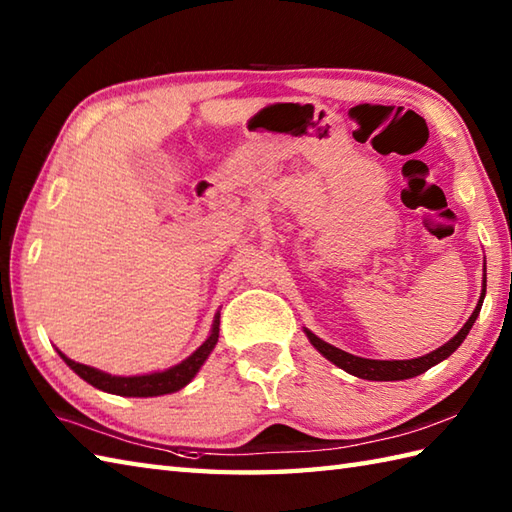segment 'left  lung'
<instances>
[{
  "instance_id": "left-lung-1",
  "label": "left lung",
  "mask_w": 512,
  "mask_h": 512,
  "mask_svg": "<svg viewBox=\"0 0 512 512\" xmlns=\"http://www.w3.org/2000/svg\"><path fill=\"white\" fill-rule=\"evenodd\" d=\"M486 297V268H484V279H482V295L480 301H477V306L473 310V314L466 321L460 332L444 343L438 350H433L424 356L418 358H409V361H376V358H363V356H354L350 352H343L339 347H334L330 343H325L323 339H319L317 334L310 332L308 328H303L306 332L308 341L314 345V350H317L321 356L328 358L330 363H334L336 367L345 369L347 374H352L356 378H365V380H407L413 376H420L431 369L433 365L442 363L444 358H449L458 347L462 345V341L466 339V334L471 332L475 319L480 317V310H482V303Z\"/></svg>"
}]
</instances>
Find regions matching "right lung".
<instances>
[{
  "mask_svg": "<svg viewBox=\"0 0 512 512\" xmlns=\"http://www.w3.org/2000/svg\"><path fill=\"white\" fill-rule=\"evenodd\" d=\"M217 339H220V312L213 317L211 332L206 336V341L191 356L184 358V361H180L178 365L162 369V372L138 374V376H112L107 372H101V369L96 367L76 363L59 350L57 352L74 374H79L85 383H90L96 389L107 391V394L127 396V398H151V396L173 394V391H180L182 387H187L195 378V374L200 372V367L206 363V358L211 356L213 347L217 345Z\"/></svg>",
  "mask_w": 512,
  "mask_h": 512,
  "instance_id": "1",
  "label": "right lung"
}]
</instances>
